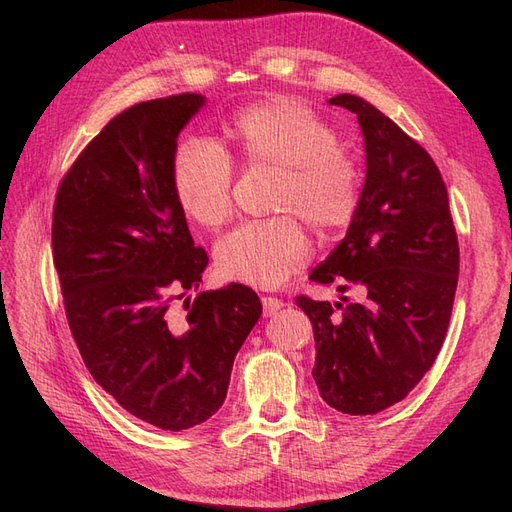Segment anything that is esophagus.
<instances>
[{
  "instance_id": "esophagus-1",
  "label": "esophagus",
  "mask_w": 512,
  "mask_h": 512,
  "mask_svg": "<svg viewBox=\"0 0 512 512\" xmlns=\"http://www.w3.org/2000/svg\"><path fill=\"white\" fill-rule=\"evenodd\" d=\"M262 307H265V316H273L284 307V301L275 297H262Z\"/></svg>"
}]
</instances>
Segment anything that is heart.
<instances>
[{
	"label": "heart",
	"mask_w": 512,
	"mask_h": 512,
	"mask_svg": "<svg viewBox=\"0 0 512 512\" xmlns=\"http://www.w3.org/2000/svg\"><path fill=\"white\" fill-rule=\"evenodd\" d=\"M226 136L247 166L280 168L275 209L294 211L316 230L352 220L359 207L361 173L339 149V136L299 98L273 96L241 108L226 123ZM173 188L190 220L218 228L230 213L232 164L207 138H188L173 158ZM312 247L301 224L280 215L245 222L215 245V265L232 282L277 288L299 273Z\"/></svg>",
	"instance_id": "1"
}]
</instances>
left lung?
I'll return each mask as SVG.
<instances>
[{
  "mask_svg": "<svg viewBox=\"0 0 512 512\" xmlns=\"http://www.w3.org/2000/svg\"><path fill=\"white\" fill-rule=\"evenodd\" d=\"M359 119L365 183L346 237L309 273L363 301L297 297L312 320L320 397L344 414H378L404 399L436 361L451 320L459 243L436 162L367 100H329ZM339 308V313H333Z\"/></svg>",
  "mask_w": 512,
  "mask_h": 512,
  "instance_id": "left-lung-1",
  "label": "left lung"
}]
</instances>
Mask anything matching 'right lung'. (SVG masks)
<instances>
[{"label": "right lung", "mask_w": 512, "mask_h": 512, "mask_svg": "<svg viewBox=\"0 0 512 512\" xmlns=\"http://www.w3.org/2000/svg\"><path fill=\"white\" fill-rule=\"evenodd\" d=\"M179 94L106 123L59 183L53 260L89 374L117 404L166 431L205 423L262 314L241 284L198 292L209 256L194 247L173 188L179 132L205 106Z\"/></svg>", "instance_id": "add662e5"}]
</instances>
